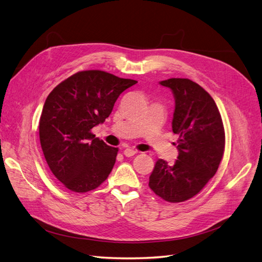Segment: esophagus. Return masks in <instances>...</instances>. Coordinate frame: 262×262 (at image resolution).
Listing matches in <instances>:
<instances>
[{
  "label": "esophagus",
  "instance_id": "34e87169",
  "mask_svg": "<svg viewBox=\"0 0 262 262\" xmlns=\"http://www.w3.org/2000/svg\"><path fill=\"white\" fill-rule=\"evenodd\" d=\"M137 152H138V150H136L134 148L128 147V148H125V149L123 150V154H124L126 157H131V156H133L134 154H137Z\"/></svg>",
  "mask_w": 262,
  "mask_h": 262
}]
</instances>
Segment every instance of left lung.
<instances>
[{
	"label": "left lung",
	"mask_w": 262,
	"mask_h": 262,
	"mask_svg": "<svg viewBox=\"0 0 262 262\" xmlns=\"http://www.w3.org/2000/svg\"><path fill=\"white\" fill-rule=\"evenodd\" d=\"M175 98L172 132L178 157L173 165L158 160L148 186L168 202H182L199 193L215 175L224 154L225 133L215 101L202 87L188 78L160 82Z\"/></svg>",
	"instance_id": "8db88e82"
}]
</instances>
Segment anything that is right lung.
I'll return each instance as SVG.
<instances>
[{"instance_id":"obj_1","label":"right lung","mask_w":262,"mask_h":262,"mask_svg":"<svg viewBox=\"0 0 262 262\" xmlns=\"http://www.w3.org/2000/svg\"><path fill=\"white\" fill-rule=\"evenodd\" d=\"M137 83L104 71H82L47 97L39 121L41 148L55 178L71 191L96 189L113 170L118 148L91 130L112 114L119 95Z\"/></svg>"}]
</instances>
